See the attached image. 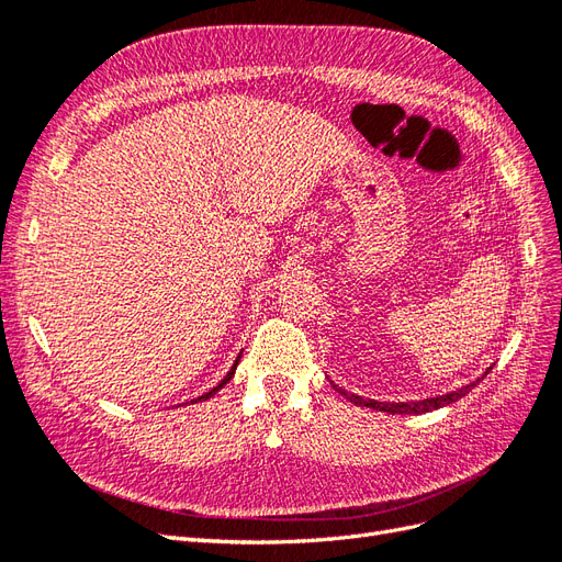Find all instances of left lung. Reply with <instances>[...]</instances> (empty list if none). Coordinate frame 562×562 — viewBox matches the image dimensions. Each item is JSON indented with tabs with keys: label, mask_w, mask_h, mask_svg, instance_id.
<instances>
[{
	"label": "left lung",
	"mask_w": 562,
	"mask_h": 562,
	"mask_svg": "<svg viewBox=\"0 0 562 562\" xmlns=\"http://www.w3.org/2000/svg\"><path fill=\"white\" fill-rule=\"evenodd\" d=\"M490 370H492V367H490ZM490 370H487L483 376H487ZM483 376L471 381V383H467V386H461V389H457V391H450V393H445V395H436V397L412 400V403H379V400H364L362 395L348 393V391H344V389H339V386H334V389L339 391L346 400H350L352 405H358V407H370V409H379V412H386V414H426V412H432V409H440V407H445V405L457 403L459 397L471 393V389H475L477 381H483Z\"/></svg>",
	"instance_id": "1"
}]
</instances>
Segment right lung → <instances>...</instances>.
Masks as SVG:
<instances>
[{"instance_id": "1", "label": "right lung", "mask_w": 562, "mask_h": 562, "mask_svg": "<svg viewBox=\"0 0 562 562\" xmlns=\"http://www.w3.org/2000/svg\"><path fill=\"white\" fill-rule=\"evenodd\" d=\"M239 358H243V352H239V356H237V360H235V362H233V367H231V372H228L226 376H223V379H221V383H218V386H214V389H212L210 393H204V395L195 397V400H192V403H202V400H210V397H212L214 393H218V391H221L223 386H226V383H228V381H231V379L235 376V370H237V364H239Z\"/></svg>"}]
</instances>
